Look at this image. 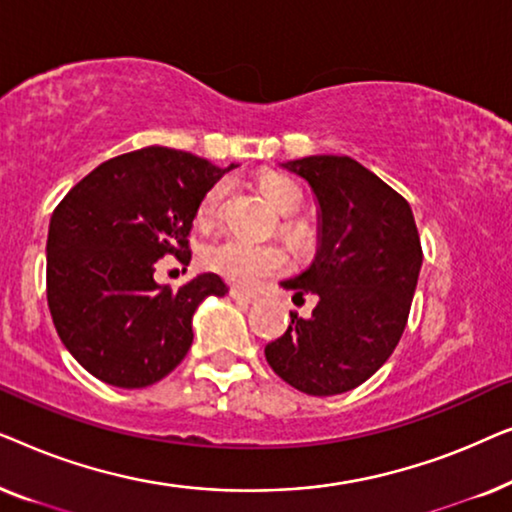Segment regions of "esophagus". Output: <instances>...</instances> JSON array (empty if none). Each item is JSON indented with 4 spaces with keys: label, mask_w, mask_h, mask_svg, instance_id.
Masks as SVG:
<instances>
[{
    "label": "esophagus",
    "mask_w": 512,
    "mask_h": 512,
    "mask_svg": "<svg viewBox=\"0 0 512 512\" xmlns=\"http://www.w3.org/2000/svg\"><path fill=\"white\" fill-rule=\"evenodd\" d=\"M230 298H235V300H240V303H256L258 300V296L256 293H251V291H244V289H237V286H230Z\"/></svg>",
    "instance_id": "1"
}]
</instances>
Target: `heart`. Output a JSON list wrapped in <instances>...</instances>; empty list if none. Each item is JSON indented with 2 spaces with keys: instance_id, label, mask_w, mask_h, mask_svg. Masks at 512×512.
Segmentation results:
<instances>
[{
  "instance_id": "b5f03b06",
  "label": "heart",
  "mask_w": 512,
  "mask_h": 512,
  "mask_svg": "<svg viewBox=\"0 0 512 512\" xmlns=\"http://www.w3.org/2000/svg\"><path fill=\"white\" fill-rule=\"evenodd\" d=\"M226 191V181L209 188L198 207L200 226L207 228L216 221V216L221 212L223 198H226ZM261 191L270 200V205L282 214H296L303 207V191H300V186L296 181L282 177V174H268V177H263ZM200 263L202 268L228 279V282L251 286L258 279L282 272L286 268V254L277 244H254L240 240V237H226V240L207 244L200 251Z\"/></svg>"
}]
</instances>
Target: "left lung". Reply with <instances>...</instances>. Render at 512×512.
<instances>
[{
  "mask_svg": "<svg viewBox=\"0 0 512 512\" xmlns=\"http://www.w3.org/2000/svg\"><path fill=\"white\" fill-rule=\"evenodd\" d=\"M319 200V249L296 298H319L310 319L291 312L265 347L270 368L293 389L335 396L359 387L394 352L408 324L422 244L408 200L349 156L291 160Z\"/></svg>",
  "mask_w": 512,
  "mask_h": 512,
  "instance_id": "left-lung-1",
  "label": "left lung"
}]
</instances>
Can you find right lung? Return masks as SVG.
Listing matches in <instances>:
<instances>
[{
  "label": "right lung",
  "mask_w": 512,
  "mask_h": 512,
  "mask_svg": "<svg viewBox=\"0 0 512 512\" xmlns=\"http://www.w3.org/2000/svg\"><path fill=\"white\" fill-rule=\"evenodd\" d=\"M226 172L193 153L146 146L95 167L53 209L48 310L62 345L97 380L123 389L163 380L191 349L195 307L228 293L214 272L179 289L153 279L163 256L191 261L193 219Z\"/></svg>",
  "instance_id": "1"
}]
</instances>
